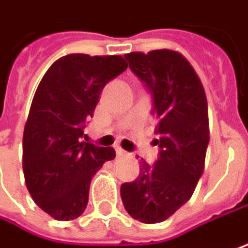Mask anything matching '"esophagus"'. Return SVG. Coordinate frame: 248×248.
<instances>
[{
  "label": "esophagus",
  "mask_w": 248,
  "mask_h": 248,
  "mask_svg": "<svg viewBox=\"0 0 248 248\" xmlns=\"http://www.w3.org/2000/svg\"><path fill=\"white\" fill-rule=\"evenodd\" d=\"M115 149H116V155H118V156H130V153L124 152L122 147L118 146V147H115Z\"/></svg>",
  "instance_id": "1"
}]
</instances>
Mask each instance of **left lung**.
<instances>
[{"instance_id": "8db88e82", "label": "left lung", "mask_w": 248, "mask_h": 248, "mask_svg": "<svg viewBox=\"0 0 248 248\" xmlns=\"http://www.w3.org/2000/svg\"><path fill=\"white\" fill-rule=\"evenodd\" d=\"M129 68L153 96L160 152L155 165L142 159L136 180L121 186L126 212L155 224L177 212L203 174L210 140L204 88L190 62L173 49L130 52Z\"/></svg>"}]
</instances>
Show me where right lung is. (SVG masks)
Wrapping results in <instances>:
<instances>
[{"instance_id": "add662e5", "label": "right lung", "mask_w": 248, "mask_h": 248, "mask_svg": "<svg viewBox=\"0 0 248 248\" xmlns=\"http://www.w3.org/2000/svg\"><path fill=\"white\" fill-rule=\"evenodd\" d=\"M121 55L59 58L41 79L22 138V169L34 202L51 217L68 221L85 212L95 173L116 153L82 142L83 127L105 85L122 74Z\"/></svg>"}]
</instances>
